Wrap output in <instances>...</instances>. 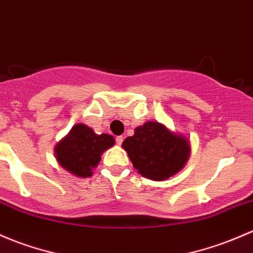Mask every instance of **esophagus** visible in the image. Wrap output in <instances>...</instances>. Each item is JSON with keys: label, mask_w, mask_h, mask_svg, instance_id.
<instances>
[{"label": "esophagus", "mask_w": 253, "mask_h": 253, "mask_svg": "<svg viewBox=\"0 0 253 253\" xmlns=\"http://www.w3.org/2000/svg\"><path fill=\"white\" fill-rule=\"evenodd\" d=\"M122 142H124V137H122V135H118V137H116V144L121 145Z\"/></svg>", "instance_id": "obj_1"}]
</instances>
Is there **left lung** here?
<instances>
[{"label": "left lung", "mask_w": 253, "mask_h": 253, "mask_svg": "<svg viewBox=\"0 0 253 253\" xmlns=\"http://www.w3.org/2000/svg\"><path fill=\"white\" fill-rule=\"evenodd\" d=\"M122 148L138 173L153 180H165L179 172L190 155L189 140L156 121L138 126Z\"/></svg>", "instance_id": "1"}]
</instances>
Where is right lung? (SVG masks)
I'll use <instances>...</instances> for the list:
<instances>
[{"mask_svg": "<svg viewBox=\"0 0 253 253\" xmlns=\"http://www.w3.org/2000/svg\"><path fill=\"white\" fill-rule=\"evenodd\" d=\"M114 144L113 135L97 134L91 127L78 124L55 145V159L64 169L76 177H91L102 154Z\"/></svg>", "mask_w": 253, "mask_h": 253, "instance_id": "right-lung-1", "label": "right lung"}]
</instances>
